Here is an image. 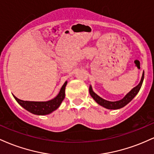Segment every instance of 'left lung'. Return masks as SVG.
<instances>
[{
	"mask_svg": "<svg viewBox=\"0 0 154 154\" xmlns=\"http://www.w3.org/2000/svg\"><path fill=\"white\" fill-rule=\"evenodd\" d=\"M143 79L144 72L143 73L142 77H141V79L140 81L139 84L137 85L136 87L132 88L131 91L129 92L128 94L125 95L122 99L117 100V101H109V100H105L103 99V98H102L101 97H100L99 95H97L96 93L93 91V88H92L91 85H90L89 93L92 96V98L95 100V101L98 104H99L100 106H101L106 108V109H114V110H115V109H119L125 106L127 104H128L134 98H135V95L138 93L141 86H142L143 82Z\"/></svg>",
	"mask_w": 154,
	"mask_h": 154,
	"instance_id": "8db88e82",
	"label": "left lung"
}]
</instances>
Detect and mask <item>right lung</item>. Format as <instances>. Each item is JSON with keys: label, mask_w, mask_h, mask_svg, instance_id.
Instances as JSON below:
<instances>
[{"label": "right lung", "mask_w": 154, "mask_h": 154, "mask_svg": "<svg viewBox=\"0 0 154 154\" xmlns=\"http://www.w3.org/2000/svg\"><path fill=\"white\" fill-rule=\"evenodd\" d=\"M66 84V81L60 90L59 94L54 98L48 101H27L19 99L14 95L13 96L17 103L29 112L36 115H47L56 110L62 103L65 98V88Z\"/></svg>", "instance_id": "1"}]
</instances>
